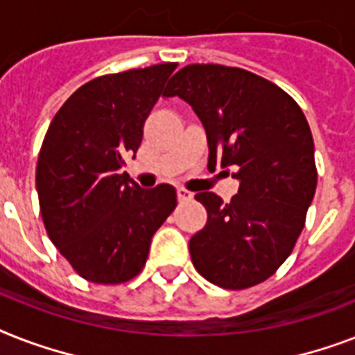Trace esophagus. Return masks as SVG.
<instances>
[{
    "mask_svg": "<svg viewBox=\"0 0 355 355\" xmlns=\"http://www.w3.org/2000/svg\"><path fill=\"white\" fill-rule=\"evenodd\" d=\"M177 197H178V200H180V202H186V200L193 199V193H191V191H188L186 188H178L177 189Z\"/></svg>",
    "mask_w": 355,
    "mask_h": 355,
    "instance_id": "obj_1",
    "label": "esophagus"
}]
</instances>
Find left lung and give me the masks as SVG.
Masks as SVG:
<instances>
[{"mask_svg":"<svg viewBox=\"0 0 355 355\" xmlns=\"http://www.w3.org/2000/svg\"><path fill=\"white\" fill-rule=\"evenodd\" d=\"M164 96L189 103L202 121L208 169H232L239 180L230 202L211 191L195 195L208 211L189 239L195 269L225 289L261 284L291 254L317 188L306 116L275 83L221 64H189Z\"/></svg>","mask_w":355,"mask_h":355,"instance_id":"left-lung-1","label":"left lung"}]
</instances>
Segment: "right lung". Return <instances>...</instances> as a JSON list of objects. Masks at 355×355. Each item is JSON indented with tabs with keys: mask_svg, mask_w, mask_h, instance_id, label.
<instances>
[{
	"mask_svg": "<svg viewBox=\"0 0 355 355\" xmlns=\"http://www.w3.org/2000/svg\"><path fill=\"white\" fill-rule=\"evenodd\" d=\"M177 64L86 83L47 128L36 164L44 227L85 280L116 286L145 267L150 239L177 206L169 184L141 189L121 173Z\"/></svg>",
	"mask_w": 355,
	"mask_h": 355,
	"instance_id": "right-lung-1",
	"label": "right lung"
}]
</instances>
